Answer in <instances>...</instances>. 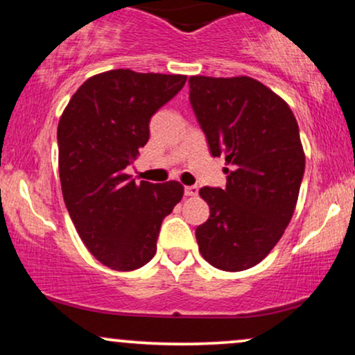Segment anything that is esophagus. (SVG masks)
Here are the masks:
<instances>
[{"instance_id":"esophagus-1","label":"esophagus","mask_w":355,"mask_h":355,"mask_svg":"<svg viewBox=\"0 0 355 355\" xmlns=\"http://www.w3.org/2000/svg\"><path fill=\"white\" fill-rule=\"evenodd\" d=\"M197 193H198V187L197 185L185 187V195H187V197H197Z\"/></svg>"}]
</instances>
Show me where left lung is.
<instances>
[{
	"mask_svg": "<svg viewBox=\"0 0 355 355\" xmlns=\"http://www.w3.org/2000/svg\"><path fill=\"white\" fill-rule=\"evenodd\" d=\"M190 105L211 157L225 158V189H200L210 217L197 227L210 266L240 272L270 254L294 215L305 155L288 105L248 76H190Z\"/></svg>",
	"mask_w": 355,
	"mask_h": 355,
	"instance_id": "obj_1",
	"label": "left lung"
}]
</instances>
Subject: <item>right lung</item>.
Wrapping results in <instances>:
<instances>
[{"label":"right lung","instance_id":"1","mask_svg":"<svg viewBox=\"0 0 355 355\" xmlns=\"http://www.w3.org/2000/svg\"><path fill=\"white\" fill-rule=\"evenodd\" d=\"M183 75L112 70L85 81L58 123L64 205L96 260L135 270L153 259L164 218L182 200L178 182L125 173L150 138V118L185 85Z\"/></svg>","mask_w":355,"mask_h":355}]
</instances>
